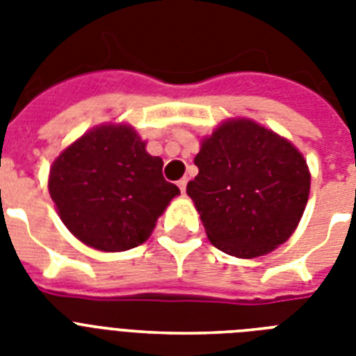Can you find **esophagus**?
Wrapping results in <instances>:
<instances>
[{"label":"esophagus","instance_id":"esophagus-1","mask_svg":"<svg viewBox=\"0 0 356 356\" xmlns=\"http://www.w3.org/2000/svg\"><path fill=\"white\" fill-rule=\"evenodd\" d=\"M186 184H188V179L186 177H183L181 181H177V186L181 188V192H183V194L186 192Z\"/></svg>","mask_w":356,"mask_h":356}]
</instances>
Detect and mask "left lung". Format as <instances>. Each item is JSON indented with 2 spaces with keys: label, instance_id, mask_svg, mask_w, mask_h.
<instances>
[{
  "label": "left lung",
  "instance_id": "1",
  "mask_svg": "<svg viewBox=\"0 0 356 356\" xmlns=\"http://www.w3.org/2000/svg\"><path fill=\"white\" fill-rule=\"evenodd\" d=\"M186 186L214 248L238 259L270 253L292 236L309 201L307 161L253 120L223 122L201 142Z\"/></svg>",
  "mask_w": 356,
  "mask_h": 356
}]
</instances>
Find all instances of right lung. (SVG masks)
I'll list each match as a JSON object with an SVG mask.
<instances>
[{"label": "right lung", "mask_w": 356, "mask_h": 356, "mask_svg": "<svg viewBox=\"0 0 356 356\" xmlns=\"http://www.w3.org/2000/svg\"><path fill=\"white\" fill-rule=\"evenodd\" d=\"M49 195L68 231L99 251H127L151 236L175 184L162 177V159L125 123L85 133L55 159Z\"/></svg>", "instance_id": "add662e5"}]
</instances>
